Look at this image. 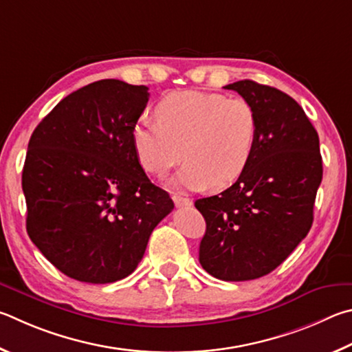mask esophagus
I'll use <instances>...</instances> for the list:
<instances>
[{"label":"esophagus","instance_id":"esophagus-1","mask_svg":"<svg viewBox=\"0 0 352 352\" xmlns=\"http://www.w3.org/2000/svg\"><path fill=\"white\" fill-rule=\"evenodd\" d=\"M173 201H175V206H176L177 208L193 206V201H192V199L184 198V196H179V195H173Z\"/></svg>","mask_w":352,"mask_h":352}]
</instances>
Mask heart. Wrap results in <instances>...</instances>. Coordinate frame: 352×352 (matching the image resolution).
Masks as SVG:
<instances>
[{
	"instance_id": "1",
	"label": "heart",
	"mask_w": 352,
	"mask_h": 352,
	"mask_svg": "<svg viewBox=\"0 0 352 352\" xmlns=\"http://www.w3.org/2000/svg\"><path fill=\"white\" fill-rule=\"evenodd\" d=\"M156 120L140 117L133 126V146L144 170L164 176L181 159L171 181L188 190L224 188L241 177L254 156L258 116L241 97L218 92L181 91L164 97Z\"/></svg>"
}]
</instances>
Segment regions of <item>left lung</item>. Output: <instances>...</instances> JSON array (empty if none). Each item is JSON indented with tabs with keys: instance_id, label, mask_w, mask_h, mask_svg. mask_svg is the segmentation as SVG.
I'll return each instance as SVG.
<instances>
[{
	"instance_id": "obj_1",
	"label": "left lung",
	"mask_w": 352,
	"mask_h": 352,
	"mask_svg": "<svg viewBox=\"0 0 352 352\" xmlns=\"http://www.w3.org/2000/svg\"><path fill=\"white\" fill-rule=\"evenodd\" d=\"M224 88L255 108L258 140L232 187L195 202L207 224L199 263L214 278L248 281L272 272L306 238L323 164L316 128L291 96L254 80Z\"/></svg>"
}]
</instances>
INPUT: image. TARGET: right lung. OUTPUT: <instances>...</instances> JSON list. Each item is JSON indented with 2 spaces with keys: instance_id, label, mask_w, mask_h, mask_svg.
I'll list each match as a JSON object with an SVG mask.
<instances>
[{
  "instance_id": "1",
  "label": "right lung",
  "mask_w": 352,
  "mask_h": 352,
  "mask_svg": "<svg viewBox=\"0 0 352 352\" xmlns=\"http://www.w3.org/2000/svg\"><path fill=\"white\" fill-rule=\"evenodd\" d=\"M148 97L144 85L98 80L65 97L30 135L21 179L28 235L69 278L104 285L133 274L175 208L133 146Z\"/></svg>"
}]
</instances>
